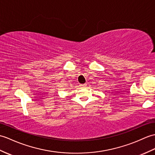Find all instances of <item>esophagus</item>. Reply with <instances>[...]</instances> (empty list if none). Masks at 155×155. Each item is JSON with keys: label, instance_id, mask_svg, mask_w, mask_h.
<instances>
[{"label": "esophagus", "instance_id": "esophagus-1", "mask_svg": "<svg viewBox=\"0 0 155 155\" xmlns=\"http://www.w3.org/2000/svg\"><path fill=\"white\" fill-rule=\"evenodd\" d=\"M86 86V84H80V86L81 88H84V87H85V86Z\"/></svg>", "mask_w": 155, "mask_h": 155}]
</instances>
